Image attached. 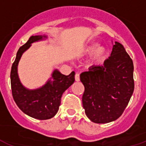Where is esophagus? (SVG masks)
Wrapping results in <instances>:
<instances>
[{"instance_id":"34e87169","label":"esophagus","mask_w":146,"mask_h":146,"mask_svg":"<svg viewBox=\"0 0 146 146\" xmlns=\"http://www.w3.org/2000/svg\"><path fill=\"white\" fill-rule=\"evenodd\" d=\"M75 80L76 81V82H79V81L80 80V77H79V73H76Z\"/></svg>"}]
</instances>
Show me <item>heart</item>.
I'll return each mask as SVG.
<instances>
[{"label":"heart","mask_w":146,"mask_h":146,"mask_svg":"<svg viewBox=\"0 0 146 146\" xmlns=\"http://www.w3.org/2000/svg\"><path fill=\"white\" fill-rule=\"evenodd\" d=\"M90 55L91 58L90 63L93 65H96L105 58L107 55V49L105 46H98L97 44H92L87 46L82 52L83 56H89Z\"/></svg>","instance_id":"1"}]
</instances>
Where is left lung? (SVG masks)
I'll list each match as a JSON object with an SVG mask.
<instances>
[{"mask_svg":"<svg viewBox=\"0 0 146 146\" xmlns=\"http://www.w3.org/2000/svg\"><path fill=\"white\" fill-rule=\"evenodd\" d=\"M80 80L87 117L95 123L113 122L122 114L133 94V61L124 46L115 41L103 65L90 67L81 73Z\"/></svg>","mask_w":146,"mask_h":146,"instance_id":"left-lung-1","label":"left lung"}]
</instances>
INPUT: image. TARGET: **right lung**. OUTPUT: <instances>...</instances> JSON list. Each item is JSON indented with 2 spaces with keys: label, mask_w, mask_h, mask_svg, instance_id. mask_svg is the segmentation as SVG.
<instances>
[{
  "label": "right lung",
  "mask_w": 146,
  "mask_h": 146,
  "mask_svg": "<svg viewBox=\"0 0 146 146\" xmlns=\"http://www.w3.org/2000/svg\"><path fill=\"white\" fill-rule=\"evenodd\" d=\"M47 38L46 35H33L21 46L11 69V87L15 102L25 114L44 120L52 118L57 113L62 94L75 81V73L68 76L62 74L57 69L52 72L49 80L41 88L29 90L21 84L18 74V65L21 56L33 43Z\"/></svg>",
  "instance_id": "add662e5"
}]
</instances>
